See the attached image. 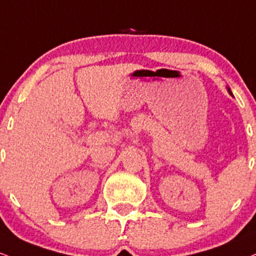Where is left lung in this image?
Here are the masks:
<instances>
[{
  "instance_id": "8db88e82",
  "label": "left lung",
  "mask_w": 256,
  "mask_h": 256,
  "mask_svg": "<svg viewBox=\"0 0 256 256\" xmlns=\"http://www.w3.org/2000/svg\"><path fill=\"white\" fill-rule=\"evenodd\" d=\"M228 92H229V94H230V95H232V90H230V88H228Z\"/></svg>"
}]
</instances>
